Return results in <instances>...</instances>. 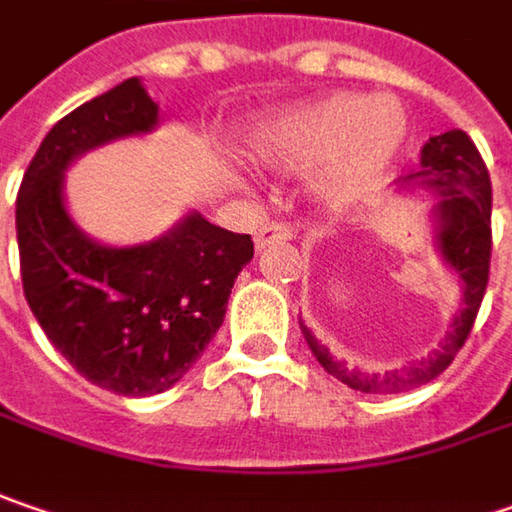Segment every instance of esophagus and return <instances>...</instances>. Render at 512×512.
Here are the masks:
<instances>
[{
    "label": "esophagus",
    "mask_w": 512,
    "mask_h": 512,
    "mask_svg": "<svg viewBox=\"0 0 512 512\" xmlns=\"http://www.w3.org/2000/svg\"><path fill=\"white\" fill-rule=\"evenodd\" d=\"M298 234V228L292 226V223H269V226H263L257 231L255 243L257 249H266V246H272V243H284V240H292Z\"/></svg>",
    "instance_id": "34e87169"
}]
</instances>
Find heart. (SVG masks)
I'll return each mask as SVG.
<instances>
[{
    "label": "heart",
    "mask_w": 512,
    "mask_h": 512,
    "mask_svg": "<svg viewBox=\"0 0 512 512\" xmlns=\"http://www.w3.org/2000/svg\"><path fill=\"white\" fill-rule=\"evenodd\" d=\"M406 136L408 118L394 98L345 92L266 121L255 150L269 165L286 170L327 165L321 194L333 205H347L388 176Z\"/></svg>",
    "instance_id": "heart-1"
}]
</instances>
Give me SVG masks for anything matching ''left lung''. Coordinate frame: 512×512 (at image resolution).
Returning <instances> with one entry per match:
<instances>
[{
    "instance_id": "1",
    "label": "left lung",
    "mask_w": 512,
    "mask_h": 512,
    "mask_svg": "<svg viewBox=\"0 0 512 512\" xmlns=\"http://www.w3.org/2000/svg\"><path fill=\"white\" fill-rule=\"evenodd\" d=\"M423 176L426 185L440 191L437 217H440V252L449 260V266L458 272L464 284V310L455 318L452 333L429 359H420L403 371H385V374H362L350 371L342 362H336L324 347L318 345L304 327V339L310 350L316 353L321 368L333 374L339 382H345L353 391L365 394H400L408 388H420L440 376L458 350L469 339V330L475 324V316L481 310L487 281H490V255H493V228H490V211H493V185L487 165L475 147V141L464 130H449L443 136H435L423 147Z\"/></svg>"
}]
</instances>
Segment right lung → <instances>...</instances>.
I'll return each instance as SVG.
<instances>
[{
  "mask_svg": "<svg viewBox=\"0 0 512 512\" xmlns=\"http://www.w3.org/2000/svg\"><path fill=\"white\" fill-rule=\"evenodd\" d=\"M159 109L136 77L60 118L16 194L25 301L77 374L121 397L162 394L191 371L226 316L252 234L199 214L167 237L109 249L83 237L63 208V170L104 141L147 133Z\"/></svg>",
  "mask_w": 512,
  "mask_h": 512,
  "instance_id": "right-lung-1",
  "label": "right lung"
}]
</instances>
